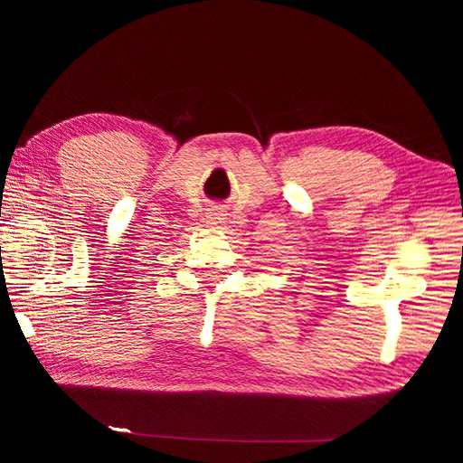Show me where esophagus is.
<instances>
[{"label":"esophagus","mask_w":463,"mask_h":463,"mask_svg":"<svg viewBox=\"0 0 463 463\" xmlns=\"http://www.w3.org/2000/svg\"><path fill=\"white\" fill-rule=\"evenodd\" d=\"M224 211L219 209V206H214V209H211L209 213H206V222H209L211 226H221L224 222Z\"/></svg>","instance_id":"1"}]
</instances>
